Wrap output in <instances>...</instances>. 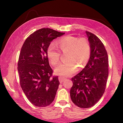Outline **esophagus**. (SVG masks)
I'll return each mask as SVG.
<instances>
[{"mask_svg":"<svg viewBox=\"0 0 123 123\" xmlns=\"http://www.w3.org/2000/svg\"><path fill=\"white\" fill-rule=\"evenodd\" d=\"M65 79H66V78L63 77H61V76H60V77H59V81H60V83L63 82Z\"/></svg>","mask_w":123,"mask_h":123,"instance_id":"obj_1","label":"esophagus"}]
</instances>
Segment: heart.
<instances>
[{"mask_svg":"<svg viewBox=\"0 0 123 123\" xmlns=\"http://www.w3.org/2000/svg\"><path fill=\"white\" fill-rule=\"evenodd\" d=\"M57 45L62 52L68 51L67 56L68 61L55 69V72L57 75L69 77L78 71V66L80 68L85 67L90 59L91 45L85 37L66 36L59 39ZM59 50L54 43H51L48 48L47 55L53 66H56L60 61L61 53Z\"/></svg>","mask_w":123,"mask_h":123,"instance_id":"1","label":"heart"}]
</instances>
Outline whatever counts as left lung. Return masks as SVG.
<instances>
[{
    "label": "left lung",
    "instance_id": "obj_1",
    "mask_svg": "<svg viewBox=\"0 0 123 123\" xmlns=\"http://www.w3.org/2000/svg\"><path fill=\"white\" fill-rule=\"evenodd\" d=\"M91 45L90 59L81 71L73 77L71 99L80 108H88L97 103L105 92L108 76V57L97 36L86 31Z\"/></svg>",
    "mask_w": 123,
    "mask_h": 123
}]
</instances>
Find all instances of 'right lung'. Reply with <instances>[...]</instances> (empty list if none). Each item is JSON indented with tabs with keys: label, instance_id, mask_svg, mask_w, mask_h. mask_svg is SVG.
<instances>
[{
	"label": "right lung",
	"instance_id": "1",
	"mask_svg": "<svg viewBox=\"0 0 123 123\" xmlns=\"http://www.w3.org/2000/svg\"><path fill=\"white\" fill-rule=\"evenodd\" d=\"M65 33L49 28L35 31L26 39L20 52L17 70L20 85L31 103L45 107L53 101L60 84L52 76L47 49L51 42Z\"/></svg>",
	"mask_w": 123,
	"mask_h": 123
}]
</instances>
